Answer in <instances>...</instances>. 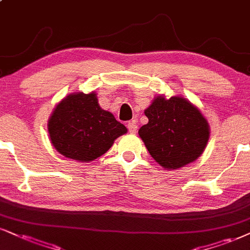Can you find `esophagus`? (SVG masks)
Segmentation results:
<instances>
[{
  "instance_id": "1",
  "label": "esophagus",
  "mask_w": 250,
  "mask_h": 250,
  "mask_svg": "<svg viewBox=\"0 0 250 250\" xmlns=\"http://www.w3.org/2000/svg\"><path fill=\"white\" fill-rule=\"evenodd\" d=\"M127 128H128V132H130V133H135V132H137V130H138V125H137V122H135V120H132V122H130L127 124Z\"/></svg>"
}]
</instances>
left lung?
Listing matches in <instances>:
<instances>
[{
  "label": "left lung",
  "instance_id": "1",
  "mask_svg": "<svg viewBox=\"0 0 250 250\" xmlns=\"http://www.w3.org/2000/svg\"><path fill=\"white\" fill-rule=\"evenodd\" d=\"M148 123L139 137L152 158L166 169H178L193 162L204 152L210 126L197 107L186 98H154L145 110Z\"/></svg>",
  "mask_w": 250,
  "mask_h": 250
}]
</instances>
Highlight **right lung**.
Masks as SVG:
<instances>
[{
  "mask_svg": "<svg viewBox=\"0 0 250 250\" xmlns=\"http://www.w3.org/2000/svg\"><path fill=\"white\" fill-rule=\"evenodd\" d=\"M54 148L68 159L91 162L106 153L127 128L98 104L96 94L74 92L55 106L48 119Z\"/></svg>",
  "mask_w": 250,
  "mask_h": 250,
  "instance_id": "1",
  "label": "right lung"
}]
</instances>
